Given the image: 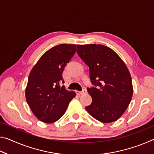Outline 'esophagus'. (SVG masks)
Returning <instances> with one entry per match:
<instances>
[{
	"label": "esophagus",
	"mask_w": 154,
	"mask_h": 154,
	"mask_svg": "<svg viewBox=\"0 0 154 154\" xmlns=\"http://www.w3.org/2000/svg\"><path fill=\"white\" fill-rule=\"evenodd\" d=\"M85 92H86V91H85V90H83V91H82V92H77V94L79 95H82V94H85Z\"/></svg>",
	"instance_id": "1"
}]
</instances>
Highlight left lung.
<instances>
[{"label": "left lung", "mask_w": 154, "mask_h": 154, "mask_svg": "<svg viewBox=\"0 0 154 154\" xmlns=\"http://www.w3.org/2000/svg\"><path fill=\"white\" fill-rule=\"evenodd\" d=\"M77 52L89 66L91 82L95 86L87 88L92 102L85 109L103 123L118 120L133 94L126 65L113 49L103 45H78Z\"/></svg>", "instance_id": "obj_1"}]
</instances>
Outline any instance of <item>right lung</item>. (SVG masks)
Segmentation results:
<instances>
[{
	"label": "right lung",
	"instance_id": "add662e5",
	"mask_svg": "<svg viewBox=\"0 0 154 154\" xmlns=\"http://www.w3.org/2000/svg\"><path fill=\"white\" fill-rule=\"evenodd\" d=\"M76 45L60 44L47 51L31 70L26 99L40 121L51 124L64 114L76 94L67 91L62 72L76 51Z\"/></svg>",
	"mask_w": 154,
	"mask_h": 154
}]
</instances>
